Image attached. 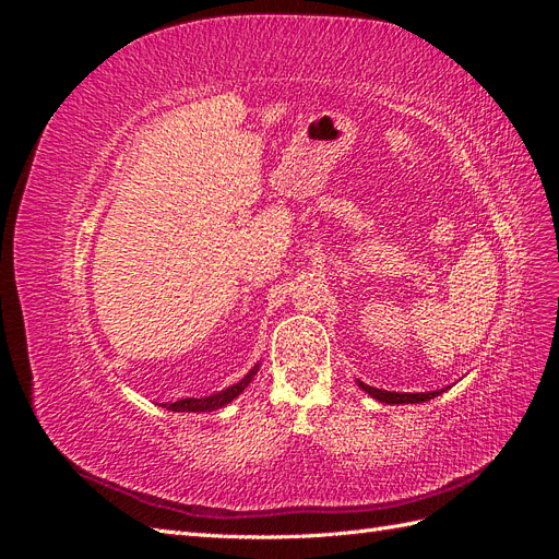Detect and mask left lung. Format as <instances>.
Masks as SVG:
<instances>
[{
    "mask_svg": "<svg viewBox=\"0 0 559 559\" xmlns=\"http://www.w3.org/2000/svg\"><path fill=\"white\" fill-rule=\"evenodd\" d=\"M359 386L364 392H368L373 399L382 401V403H421V401H429L433 396H438L441 392H427V394H401V392H384V389H376V386H368L364 382H359Z\"/></svg>",
    "mask_w": 559,
    "mask_h": 559,
    "instance_id": "left-lung-1",
    "label": "left lung"
}]
</instances>
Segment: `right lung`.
I'll return each instance as SVG.
<instances>
[{
	"label": "right lung",
	"mask_w": 559,
	"mask_h": 559,
	"mask_svg": "<svg viewBox=\"0 0 559 559\" xmlns=\"http://www.w3.org/2000/svg\"><path fill=\"white\" fill-rule=\"evenodd\" d=\"M257 370H259V366H253L238 384H233V386L224 389V392H218V394L202 396V399H181V401L163 403V405H165L167 411H175V413H210V411H218V408H224L226 403H230L235 396H240L245 392V386L251 382L253 376H257Z\"/></svg>",
	"instance_id": "obj_1"
}]
</instances>
